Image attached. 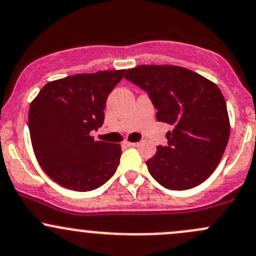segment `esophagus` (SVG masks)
<instances>
[{
	"label": "esophagus",
	"mask_w": 256,
	"mask_h": 256,
	"mask_svg": "<svg viewBox=\"0 0 256 256\" xmlns=\"http://www.w3.org/2000/svg\"><path fill=\"white\" fill-rule=\"evenodd\" d=\"M126 146H138V143H132V142H126Z\"/></svg>",
	"instance_id": "34e87169"
}]
</instances>
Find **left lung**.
Masks as SVG:
<instances>
[{"mask_svg":"<svg viewBox=\"0 0 256 256\" xmlns=\"http://www.w3.org/2000/svg\"><path fill=\"white\" fill-rule=\"evenodd\" d=\"M124 78L146 92L158 122L172 127L168 144L146 162L150 175L182 191L206 181L223 156L230 126L226 100L216 84L174 65H139Z\"/></svg>","mask_w":256,"mask_h":256,"instance_id":"obj_1","label":"left lung"}]
</instances>
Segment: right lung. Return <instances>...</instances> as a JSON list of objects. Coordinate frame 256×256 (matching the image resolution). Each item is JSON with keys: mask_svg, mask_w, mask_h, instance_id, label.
I'll return each instance as SVG.
<instances>
[{"mask_svg": "<svg viewBox=\"0 0 256 256\" xmlns=\"http://www.w3.org/2000/svg\"><path fill=\"white\" fill-rule=\"evenodd\" d=\"M126 70L78 74L48 82L28 114L30 140L42 168L52 180L74 191L98 188L114 175L120 144L96 142L107 97Z\"/></svg>", "mask_w": 256, "mask_h": 256, "instance_id": "right-lung-1", "label": "right lung"}]
</instances>
